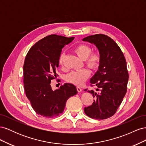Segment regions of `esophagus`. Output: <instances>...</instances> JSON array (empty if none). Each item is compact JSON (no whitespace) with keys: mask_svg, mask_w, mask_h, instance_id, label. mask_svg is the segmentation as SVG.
<instances>
[{"mask_svg":"<svg viewBox=\"0 0 146 146\" xmlns=\"http://www.w3.org/2000/svg\"><path fill=\"white\" fill-rule=\"evenodd\" d=\"M77 91H78V92H80L82 91V88H81L80 87H79V86H77Z\"/></svg>","mask_w":146,"mask_h":146,"instance_id":"esophagus-1","label":"esophagus"}]
</instances>
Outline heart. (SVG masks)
<instances>
[{
    "mask_svg": "<svg viewBox=\"0 0 146 146\" xmlns=\"http://www.w3.org/2000/svg\"><path fill=\"white\" fill-rule=\"evenodd\" d=\"M74 51L82 60H85V64L91 69L94 70L99 68L102 56L99 51L92 52L91 47L84 43L77 45L74 48ZM64 57V53H61L58 58L60 65H63ZM90 76V70L83 68L70 72L66 75L65 79L66 81L69 83L76 85H81L87 80Z\"/></svg>",
    "mask_w": 146,
    "mask_h": 146,
    "instance_id": "1",
    "label": "heart"
}]
</instances>
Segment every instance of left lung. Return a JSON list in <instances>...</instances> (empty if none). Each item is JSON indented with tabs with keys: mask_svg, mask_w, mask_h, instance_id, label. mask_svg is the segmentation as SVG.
<instances>
[{
	"mask_svg": "<svg viewBox=\"0 0 146 146\" xmlns=\"http://www.w3.org/2000/svg\"><path fill=\"white\" fill-rule=\"evenodd\" d=\"M83 41L95 44L102 56L99 70L91 79V86H97L96 91L84 90L95 99L84 111L92 119H107L116 113L127 90L129 72L125 56L116 42L107 35L96 34Z\"/></svg>",
	"mask_w": 146,
	"mask_h": 146,
	"instance_id": "left-lung-1",
	"label": "left lung"
}]
</instances>
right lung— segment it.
<instances>
[{"label": "right lung", "mask_w": 146, "mask_h": 146, "mask_svg": "<svg viewBox=\"0 0 146 146\" xmlns=\"http://www.w3.org/2000/svg\"><path fill=\"white\" fill-rule=\"evenodd\" d=\"M74 37L50 35L30 48L24 63V87L25 95L38 114L47 118L59 116L67 100L77 93L76 87L64 83L53 91L51 80L55 79L62 48Z\"/></svg>", "instance_id": "right-lung-1"}]
</instances>
